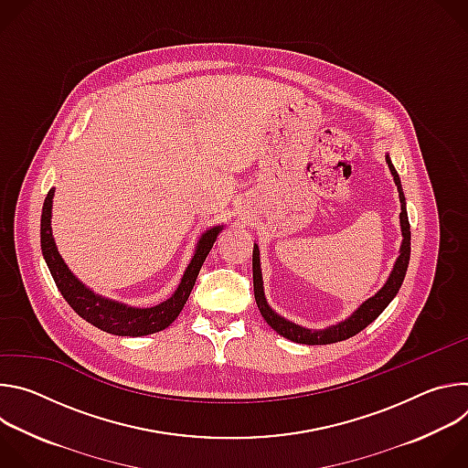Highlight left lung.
I'll use <instances>...</instances> for the list:
<instances>
[{"label":"left lung","mask_w":468,"mask_h":468,"mask_svg":"<svg viewBox=\"0 0 468 468\" xmlns=\"http://www.w3.org/2000/svg\"><path fill=\"white\" fill-rule=\"evenodd\" d=\"M385 161H387V166L392 174V179H394V185H396L398 196H399V229H402V244H399L398 257L394 261L392 271H390L387 282L383 283V287L374 296L365 300L348 318H345L337 324H333V325H327L324 329H311V327H303V325L294 324V322L287 320L285 316L278 314L269 305V302H266L264 287H262L259 246L253 244L251 271H253V294H255L257 307H259L262 318L266 320V324H269L274 331H278L280 335H283L285 339H289L292 343H298V345H309V346H313V345H333V343L346 341V339L357 335V333L363 331L368 324H372L385 311V307L394 300L399 287H402L406 272H408L410 255H411V229H410V218H408V209H406V196H404L402 181H399V176H398L388 154L385 155Z\"/></svg>","instance_id":"left-lung-1"}]
</instances>
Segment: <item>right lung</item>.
Here are the masks:
<instances>
[{
  "instance_id": "add662e5",
  "label": "right lung",
  "mask_w": 468,
  "mask_h": 468,
  "mask_svg": "<svg viewBox=\"0 0 468 468\" xmlns=\"http://www.w3.org/2000/svg\"><path fill=\"white\" fill-rule=\"evenodd\" d=\"M53 196L55 188H51L44 199L42 206V218H40V248L42 255L46 259L48 269L51 272V278L60 291L62 298L69 302V305L89 324L96 325L101 331L112 333L118 337H143L152 335V333L163 331L168 327L181 309L185 307L190 291L196 283V278L199 274V269L209 255L217 237L224 229V226H213L207 231L202 233L197 239V244L194 248V253L186 264L183 272V278L174 291L170 298L165 302L152 305V307H133L111 298H105L101 294H96L92 289H89L83 282H80L69 264L64 262L62 255L58 253L55 246V239L51 233V207H53Z\"/></svg>"
}]
</instances>
